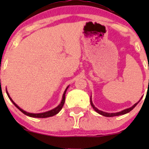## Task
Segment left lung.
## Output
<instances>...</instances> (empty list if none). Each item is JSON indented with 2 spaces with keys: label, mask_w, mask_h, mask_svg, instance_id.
I'll return each instance as SVG.
<instances>
[{
  "label": "left lung",
  "mask_w": 149,
  "mask_h": 149,
  "mask_svg": "<svg viewBox=\"0 0 149 149\" xmlns=\"http://www.w3.org/2000/svg\"><path fill=\"white\" fill-rule=\"evenodd\" d=\"M139 103V102H137V103H136L134 104V106H132V107L129 108V109H125V110L122 111H120V112H118V113H106V112H103L102 111L99 110V109H97L96 107H95V106L93 105V104H92V102L91 100V97H90V104H91V106L94 109H95V111H97L98 113L101 114L102 116H106V117H113V116H120V115H123V114H125V113H129L130 111H131L134 108L136 107V105H137V104Z\"/></svg>",
  "instance_id": "1"
}]
</instances>
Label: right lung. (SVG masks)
<instances>
[{"label":"right lung","instance_id":"1","mask_svg":"<svg viewBox=\"0 0 149 149\" xmlns=\"http://www.w3.org/2000/svg\"><path fill=\"white\" fill-rule=\"evenodd\" d=\"M68 88H69V86H68L67 88H66V90H65L64 94H63L62 100H61V104H59V105L57 107H56L55 109H52V110H51V111H47V112H45V113H27V112L24 111L22 110V109H20V108L17 105V104H15L14 102H13V100H12V99L10 98V97L9 94H8V91H6V92H7V95H8V97H9L10 100L12 101V102H13V104H14L15 107L17 108L19 110L21 111L24 114H25V115H26V116H30V117H33V118H48V117H51V116H53L56 115V114H57L60 111L61 109H62L63 106H64V102H65V95H66V90H67Z\"/></svg>","mask_w":149,"mask_h":149}]
</instances>
